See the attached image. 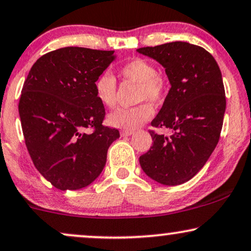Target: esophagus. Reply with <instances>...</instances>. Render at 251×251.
Masks as SVG:
<instances>
[{"instance_id":"obj_1","label":"esophagus","mask_w":251,"mask_h":251,"mask_svg":"<svg viewBox=\"0 0 251 251\" xmlns=\"http://www.w3.org/2000/svg\"><path fill=\"white\" fill-rule=\"evenodd\" d=\"M133 134V131H128V129H123L122 132H120V135L122 137H129V135Z\"/></svg>"}]
</instances>
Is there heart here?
<instances>
[{
	"instance_id": "b5f03b06",
	"label": "heart",
	"mask_w": 251,
	"mask_h": 251,
	"mask_svg": "<svg viewBox=\"0 0 251 251\" xmlns=\"http://www.w3.org/2000/svg\"><path fill=\"white\" fill-rule=\"evenodd\" d=\"M123 79L138 84L137 100H149L152 104H158L165 95V81L156 75L155 68L149 60L143 58L132 59L122 66L119 71ZM96 97L104 106L112 108L117 101L116 78L108 72H104L95 81ZM154 114L152 106L147 102L129 108H119L108 116L107 123L111 126L123 129L139 127L149 122Z\"/></svg>"
}]
</instances>
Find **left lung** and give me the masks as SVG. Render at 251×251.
Masks as SVG:
<instances>
[{
    "label": "left lung",
    "mask_w": 251,
    "mask_h": 251,
    "mask_svg": "<svg viewBox=\"0 0 251 251\" xmlns=\"http://www.w3.org/2000/svg\"><path fill=\"white\" fill-rule=\"evenodd\" d=\"M137 51L165 68L171 89L151 124L172 129L171 137L151 131L152 147L139 162L156 182L181 185L203 167L219 143L226 111L221 71L207 50L187 42Z\"/></svg>",
    "instance_id": "1"
}]
</instances>
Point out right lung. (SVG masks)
Here are the masks:
<instances>
[{"mask_svg":"<svg viewBox=\"0 0 251 251\" xmlns=\"http://www.w3.org/2000/svg\"><path fill=\"white\" fill-rule=\"evenodd\" d=\"M114 59V51L62 48L36 60L24 81L19 112L26 149L60 191L91 185L120 137L102 125L105 108L95 92L96 79Z\"/></svg>","mask_w":251,"mask_h":251,"instance_id":"add662e5","label":"right lung"}]
</instances>
